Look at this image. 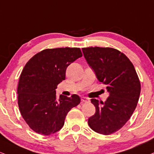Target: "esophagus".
Here are the masks:
<instances>
[{"mask_svg":"<svg viewBox=\"0 0 154 154\" xmlns=\"http://www.w3.org/2000/svg\"><path fill=\"white\" fill-rule=\"evenodd\" d=\"M81 100H82V103H89V102H90L89 98L86 97H82V98H81Z\"/></svg>","mask_w":154,"mask_h":154,"instance_id":"esophagus-1","label":"esophagus"}]
</instances>
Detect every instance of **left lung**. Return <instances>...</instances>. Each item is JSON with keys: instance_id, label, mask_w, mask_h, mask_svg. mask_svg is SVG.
<instances>
[{"instance_id": "1", "label": "left lung", "mask_w": 154, "mask_h": 154, "mask_svg": "<svg viewBox=\"0 0 154 154\" xmlns=\"http://www.w3.org/2000/svg\"><path fill=\"white\" fill-rule=\"evenodd\" d=\"M88 64L100 82L106 85V101L92 99L96 112L88 119L95 132L110 135L119 131L130 119L137 106L140 82L130 59L118 50L110 47L82 48Z\"/></svg>"}]
</instances>
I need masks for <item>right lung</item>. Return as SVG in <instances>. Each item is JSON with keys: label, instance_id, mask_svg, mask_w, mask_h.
<instances>
[{"label": "right lung", "instance_id": "right-lung-1", "mask_svg": "<svg viewBox=\"0 0 154 154\" xmlns=\"http://www.w3.org/2000/svg\"><path fill=\"white\" fill-rule=\"evenodd\" d=\"M82 57L79 48L47 49L35 54L22 70L18 82V105L22 117L31 129L48 136L64 124L66 115L80 103V97L60 95L57 99L59 83L65 79L66 69Z\"/></svg>", "mask_w": 154, "mask_h": 154}]
</instances>
